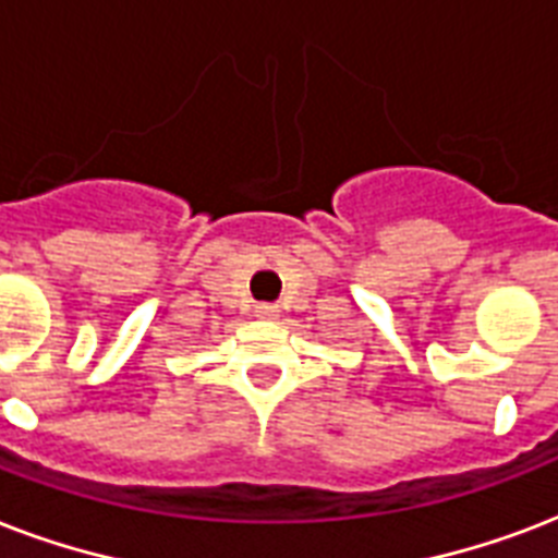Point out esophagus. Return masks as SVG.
<instances>
[{"instance_id":"34e87169","label":"esophagus","mask_w":558,"mask_h":558,"mask_svg":"<svg viewBox=\"0 0 558 558\" xmlns=\"http://www.w3.org/2000/svg\"><path fill=\"white\" fill-rule=\"evenodd\" d=\"M254 313H257V318H275V315H278V306L257 304L254 306Z\"/></svg>"}]
</instances>
